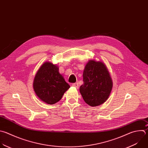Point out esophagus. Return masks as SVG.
Masks as SVG:
<instances>
[{
    "label": "esophagus",
    "instance_id": "1",
    "mask_svg": "<svg viewBox=\"0 0 148 148\" xmlns=\"http://www.w3.org/2000/svg\"><path fill=\"white\" fill-rule=\"evenodd\" d=\"M72 86H74V87H75V88H78V86H79V85H78V83L77 82V83H74V84H72Z\"/></svg>",
    "mask_w": 148,
    "mask_h": 148
}]
</instances>
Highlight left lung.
I'll use <instances>...</instances> for the list:
<instances>
[{"instance_id":"left-lung-1","label":"left lung","mask_w":148,"mask_h":148,"mask_svg":"<svg viewBox=\"0 0 148 148\" xmlns=\"http://www.w3.org/2000/svg\"><path fill=\"white\" fill-rule=\"evenodd\" d=\"M83 81L79 91L86 104L95 107L107 101L112 89L113 82L103 62L89 60L84 70Z\"/></svg>"}]
</instances>
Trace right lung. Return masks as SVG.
Masks as SVG:
<instances>
[{
	"instance_id": "right-lung-1",
	"label": "right lung",
	"mask_w": 148,
	"mask_h": 148,
	"mask_svg": "<svg viewBox=\"0 0 148 148\" xmlns=\"http://www.w3.org/2000/svg\"><path fill=\"white\" fill-rule=\"evenodd\" d=\"M33 87L36 95L43 102L53 105L59 102L70 87L59 73L56 64L46 62L37 71Z\"/></svg>"
}]
</instances>
